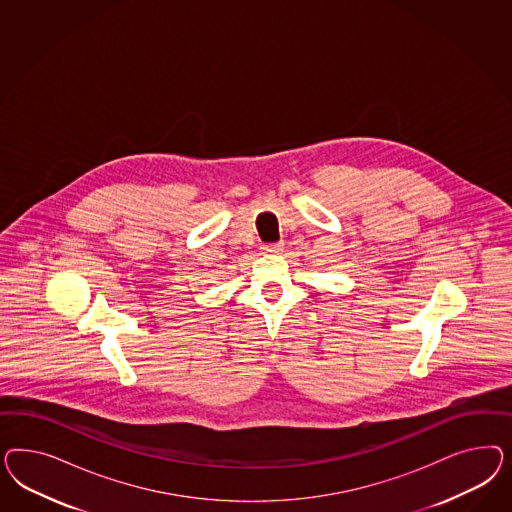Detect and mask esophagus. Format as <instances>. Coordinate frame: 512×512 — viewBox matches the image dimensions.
Segmentation results:
<instances>
[{
    "label": "esophagus",
    "instance_id": "34e87169",
    "mask_svg": "<svg viewBox=\"0 0 512 512\" xmlns=\"http://www.w3.org/2000/svg\"><path fill=\"white\" fill-rule=\"evenodd\" d=\"M264 253H279V251H283V244L281 242H276V244H263L261 246Z\"/></svg>",
    "mask_w": 512,
    "mask_h": 512
}]
</instances>
